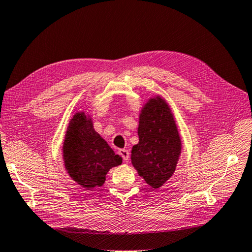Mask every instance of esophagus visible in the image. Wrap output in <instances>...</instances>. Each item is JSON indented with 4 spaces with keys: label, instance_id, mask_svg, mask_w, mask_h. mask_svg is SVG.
Listing matches in <instances>:
<instances>
[{
    "label": "esophagus",
    "instance_id": "esophagus-1",
    "mask_svg": "<svg viewBox=\"0 0 252 252\" xmlns=\"http://www.w3.org/2000/svg\"><path fill=\"white\" fill-rule=\"evenodd\" d=\"M119 154L121 155V157H122L123 160H125V161L129 160V158H130V153H129V151H127V150H125V149L120 150V151H119Z\"/></svg>",
    "mask_w": 252,
    "mask_h": 252
}]
</instances>
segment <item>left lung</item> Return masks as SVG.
Segmentation results:
<instances>
[{
  "mask_svg": "<svg viewBox=\"0 0 252 252\" xmlns=\"http://www.w3.org/2000/svg\"><path fill=\"white\" fill-rule=\"evenodd\" d=\"M137 134L131 162L147 185L158 189L174 175L182 149L174 113L164 98H150L142 107Z\"/></svg>",
  "mask_w": 252,
  "mask_h": 252,
  "instance_id": "8db88e82",
  "label": "left lung"
}]
</instances>
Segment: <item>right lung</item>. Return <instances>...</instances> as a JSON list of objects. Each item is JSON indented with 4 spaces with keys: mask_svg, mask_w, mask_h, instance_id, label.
<instances>
[{
    "mask_svg": "<svg viewBox=\"0 0 252 252\" xmlns=\"http://www.w3.org/2000/svg\"><path fill=\"white\" fill-rule=\"evenodd\" d=\"M62 155L67 174L85 190L101 187L108 171L122 164V157L95 131L92 117L84 111L68 122Z\"/></svg>",
    "mask_w": 252,
    "mask_h": 252,
    "instance_id": "right-lung-1",
    "label": "right lung"
}]
</instances>
